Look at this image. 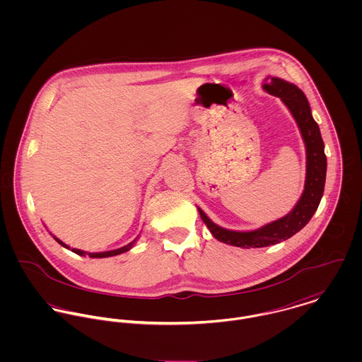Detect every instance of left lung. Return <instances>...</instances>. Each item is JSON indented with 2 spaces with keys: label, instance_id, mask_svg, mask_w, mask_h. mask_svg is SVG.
<instances>
[{
  "label": "left lung",
  "instance_id": "1",
  "mask_svg": "<svg viewBox=\"0 0 362 362\" xmlns=\"http://www.w3.org/2000/svg\"><path fill=\"white\" fill-rule=\"evenodd\" d=\"M263 89L280 98L296 118L307 148V178L304 192L296 207L284 217L272 221L254 231H231L214 224L204 210H199L202 220L213 237L224 244L241 248H263L288 240L304 228L320 204L326 180V155L319 127L310 114V107L304 92L296 85L280 78H266Z\"/></svg>",
  "mask_w": 362,
  "mask_h": 362
}]
</instances>
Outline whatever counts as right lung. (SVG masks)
Wrapping results in <instances>:
<instances>
[{"mask_svg": "<svg viewBox=\"0 0 362 362\" xmlns=\"http://www.w3.org/2000/svg\"><path fill=\"white\" fill-rule=\"evenodd\" d=\"M54 240L59 244V245H62L64 248H66V250H69V247L66 245V244H64L61 240H58L57 237H54ZM135 241L136 240H134L132 243H129L128 245H125V247H122V248H118V250H114V251H107V252H99V254H92V252H83V251H81V250H75V248H72L71 251L72 252H75V254H78V255H81V257H85V255H89L90 258H108V257H115V255H119V254H122V252H127V251H129L131 248H132V245L135 244Z\"/></svg>", "mask_w": 362, "mask_h": 362, "instance_id": "add662e5", "label": "right lung"}]
</instances>
